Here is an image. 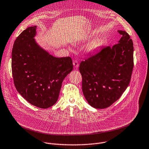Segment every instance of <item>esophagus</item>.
I'll return each instance as SVG.
<instances>
[{
	"mask_svg": "<svg viewBox=\"0 0 149 149\" xmlns=\"http://www.w3.org/2000/svg\"><path fill=\"white\" fill-rule=\"evenodd\" d=\"M73 65H74V66L75 68L78 67H79V63H78V61H77V60L74 61H73Z\"/></svg>",
	"mask_w": 149,
	"mask_h": 149,
	"instance_id": "esophagus-1",
	"label": "esophagus"
}]
</instances>
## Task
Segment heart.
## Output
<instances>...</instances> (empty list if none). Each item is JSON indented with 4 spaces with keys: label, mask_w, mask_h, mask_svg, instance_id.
Listing matches in <instances>:
<instances>
[{
    "label": "heart",
    "mask_w": 149,
    "mask_h": 149,
    "mask_svg": "<svg viewBox=\"0 0 149 149\" xmlns=\"http://www.w3.org/2000/svg\"><path fill=\"white\" fill-rule=\"evenodd\" d=\"M91 36L88 37L86 39H89ZM102 41L99 39H96L93 40L86 47V53L89 54H92L97 52L102 46Z\"/></svg>",
    "instance_id": "b5f03b06"
}]
</instances>
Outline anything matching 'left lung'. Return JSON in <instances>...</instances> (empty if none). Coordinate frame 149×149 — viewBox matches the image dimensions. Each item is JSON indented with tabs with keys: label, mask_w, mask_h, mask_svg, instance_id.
<instances>
[{
	"label": "left lung",
	"mask_w": 149,
	"mask_h": 149,
	"mask_svg": "<svg viewBox=\"0 0 149 149\" xmlns=\"http://www.w3.org/2000/svg\"><path fill=\"white\" fill-rule=\"evenodd\" d=\"M118 32L122 37L117 44L103 48L79 65L84 95L95 109L110 106L121 97L131 81L133 42L127 32Z\"/></svg>",
	"instance_id": "obj_1"
}]
</instances>
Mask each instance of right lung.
<instances>
[{"mask_svg": "<svg viewBox=\"0 0 149 149\" xmlns=\"http://www.w3.org/2000/svg\"><path fill=\"white\" fill-rule=\"evenodd\" d=\"M36 26L27 28L15 39L11 68L18 92L30 104L47 109L57 101L62 82L73 69L71 57H56L36 42Z\"/></svg>", "mask_w": 149, "mask_h": 149, "instance_id": "obj_1", "label": "right lung"}]
</instances>
